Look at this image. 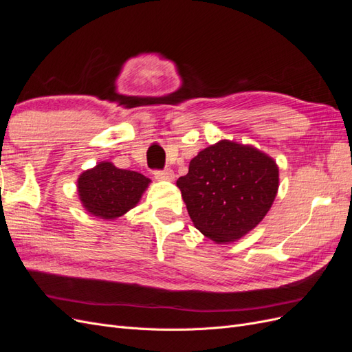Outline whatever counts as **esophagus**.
Segmentation results:
<instances>
[{
    "label": "esophagus",
    "mask_w": 352,
    "mask_h": 352,
    "mask_svg": "<svg viewBox=\"0 0 352 352\" xmlns=\"http://www.w3.org/2000/svg\"><path fill=\"white\" fill-rule=\"evenodd\" d=\"M154 177L158 180H173L175 173L172 168H164V170H155Z\"/></svg>",
    "instance_id": "1"
}]
</instances>
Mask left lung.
<instances>
[{
	"label": "left lung",
	"instance_id": "left-lung-1",
	"mask_svg": "<svg viewBox=\"0 0 352 352\" xmlns=\"http://www.w3.org/2000/svg\"><path fill=\"white\" fill-rule=\"evenodd\" d=\"M194 226L217 243L247 235L267 214L279 188L274 160L223 140L190 160L176 182Z\"/></svg>",
	"mask_w": 352,
	"mask_h": 352
}]
</instances>
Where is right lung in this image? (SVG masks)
<instances>
[{"mask_svg":"<svg viewBox=\"0 0 352 352\" xmlns=\"http://www.w3.org/2000/svg\"><path fill=\"white\" fill-rule=\"evenodd\" d=\"M151 180L132 170L101 162L78 179V194L83 208L92 216L114 220L140 202Z\"/></svg>","mask_w":352,"mask_h":352,"instance_id":"add662e5","label":"right lung"}]
</instances>
